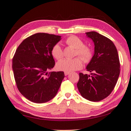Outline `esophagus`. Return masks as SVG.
I'll return each instance as SVG.
<instances>
[{
	"mask_svg": "<svg viewBox=\"0 0 131 131\" xmlns=\"http://www.w3.org/2000/svg\"><path fill=\"white\" fill-rule=\"evenodd\" d=\"M64 74H65V76H67V75L70 74V72H64Z\"/></svg>",
	"mask_w": 131,
	"mask_h": 131,
	"instance_id": "esophagus-1",
	"label": "esophagus"
}]
</instances>
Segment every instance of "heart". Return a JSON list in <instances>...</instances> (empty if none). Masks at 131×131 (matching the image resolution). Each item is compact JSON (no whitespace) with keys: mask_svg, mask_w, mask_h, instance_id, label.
<instances>
[{"mask_svg":"<svg viewBox=\"0 0 131 131\" xmlns=\"http://www.w3.org/2000/svg\"><path fill=\"white\" fill-rule=\"evenodd\" d=\"M67 45L76 49L75 56H79L85 63H88L92 57V51L90 47L84 45V42L79 37L76 36H70L65 40ZM51 54L57 60H59L63 57V51L60 45L56 44L51 49ZM83 66V62L79 57L73 59H63L58 62L57 68L59 70L70 72L79 70Z\"/></svg>","mask_w":131,"mask_h":131,"instance_id":"heart-1","label":"heart"}]
</instances>
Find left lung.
Returning <instances> with one entry per match:
<instances>
[{"label":"left lung","instance_id":"1","mask_svg":"<svg viewBox=\"0 0 131 131\" xmlns=\"http://www.w3.org/2000/svg\"><path fill=\"white\" fill-rule=\"evenodd\" d=\"M86 34L95 45L94 55L86 68L91 75L80 73L77 86L84 98L98 102L114 90L120 72V63L117 48L111 40L94 31Z\"/></svg>","mask_w":131,"mask_h":131}]
</instances>
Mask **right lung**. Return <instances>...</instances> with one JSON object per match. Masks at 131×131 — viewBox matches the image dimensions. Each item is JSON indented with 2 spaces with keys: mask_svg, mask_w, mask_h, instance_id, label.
Listing matches in <instances>:
<instances>
[{
  "mask_svg": "<svg viewBox=\"0 0 131 131\" xmlns=\"http://www.w3.org/2000/svg\"><path fill=\"white\" fill-rule=\"evenodd\" d=\"M57 35L37 33L26 38L18 47L12 61L17 88L34 103H45L57 94L65 77L63 72L48 71L54 68L53 46L61 40Z\"/></svg>",
  "mask_w": 131,
  "mask_h": 131,
  "instance_id": "right-lung-1",
  "label": "right lung"
}]
</instances>
